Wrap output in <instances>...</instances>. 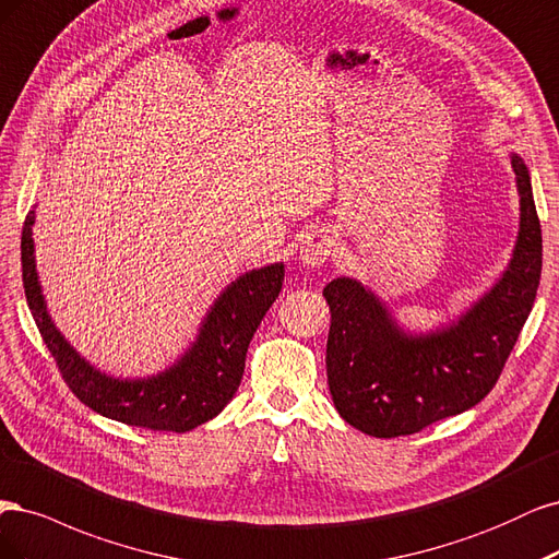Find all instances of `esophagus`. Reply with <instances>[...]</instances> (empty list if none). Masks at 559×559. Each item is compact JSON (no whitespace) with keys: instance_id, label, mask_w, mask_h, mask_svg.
Instances as JSON below:
<instances>
[{"instance_id":"obj_1","label":"esophagus","mask_w":559,"mask_h":559,"mask_svg":"<svg viewBox=\"0 0 559 559\" xmlns=\"http://www.w3.org/2000/svg\"><path fill=\"white\" fill-rule=\"evenodd\" d=\"M332 253V239L325 231H311L306 234L299 243V260L304 266H320L325 264Z\"/></svg>"}]
</instances>
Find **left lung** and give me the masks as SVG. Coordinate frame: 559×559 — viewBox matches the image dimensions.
Wrapping results in <instances>:
<instances>
[{"label":"left lung","instance_id":"8db88e82","mask_svg":"<svg viewBox=\"0 0 559 559\" xmlns=\"http://www.w3.org/2000/svg\"><path fill=\"white\" fill-rule=\"evenodd\" d=\"M511 167L520 194V229L501 278L457 320L427 334L404 332L385 301L355 278L325 285L332 325L328 383L338 416L369 437L416 435L476 406L507 365L542 278V223L530 169Z\"/></svg>","mask_w":559,"mask_h":559}]
</instances>
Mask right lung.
I'll return each mask as SVG.
<instances>
[{"mask_svg":"<svg viewBox=\"0 0 559 559\" xmlns=\"http://www.w3.org/2000/svg\"><path fill=\"white\" fill-rule=\"evenodd\" d=\"M32 225L34 209L21 239L25 297L71 392L104 418L153 431H190L218 416L239 390L250 338L281 293L283 262L250 269L231 281L213 301L190 348L171 367L148 378H116L81 357L52 322L34 260Z\"/></svg>","mask_w":559,"mask_h":559,"instance_id":"add662e5","label":"right lung"}]
</instances>
